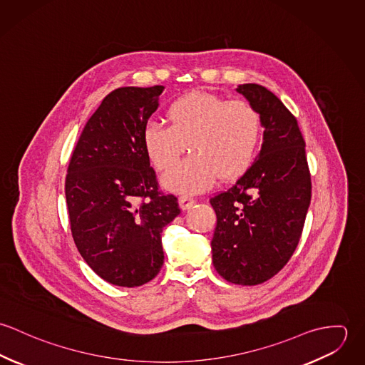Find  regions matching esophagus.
Segmentation results:
<instances>
[{
  "label": "esophagus",
  "instance_id": "obj_1",
  "mask_svg": "<svg viewBox=\"0 0 365 365\" xmlns=\"http://www.w3.org/2000/svg\"><path fill=\"white\" fill-rule=\"evenodd\" d=\"M197 201L192 198V197H188V195H182L178 198V204H180V208L182 210H187V209L191 208Z\"/></svg>",
  "mask_w": 365,
  "mask_h": 365
}]
</instances>
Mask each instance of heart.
Returning a JSON list of instances; mask_svg holds the SVG:
<instances>
[{
	"label": "heart",
	"instance_id": "heart-1",
	"mask_svg": "<svg viewBox=\"0 0 365 365\" xmlns=\"http://www.w3.org/2000/svg\"><path fill=\"white\" fill-rule=\"evenodd\" d=\"M170 126L143 129L146 155L157 170H168L188 145L192 156L165 173L163 185L175 192H200L215 180L243 174L256 156L261 135L257 109L247 101L191 93L167 108Z\"/></svg>",
	"mask_w": 365,
	"mask_h": 365
}]
</instances>
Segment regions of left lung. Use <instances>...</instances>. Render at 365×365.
<instances>
[{
	"mask_svg": "<svg viewBox=\"0 0 365 365\" xmlns=\"http://www.w3.org/2000/svg\"><path fill=\"white\" fill-rule=\"evenodd\" d=\"M236 90L260 113L262 145L236 182L210 198L217 219L212 261L226 281L257 285L292 257L312 184L297 118L262 86L242 84Z\"/></svg>",
	"mask_w": 365,
	"mask_h": 365,
	"instance_id": "8db88e82",
	"label": "left lung"
}]
</instances>
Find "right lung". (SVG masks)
<instances>
[{
    "label": "right lung",
    "instance_id": "1",
    "mask_svg": "<svg viewBox=\"0 0 365 365\" xmlns=\"http://www.w3.org/2000/svg\"><path fill=\"white\" fill-rule=\"evenodd\" d=\"M163 86L120 87L86 123L66 175L74 243L109 284L140 287L164 262L161 232L180 215L177 198L158 191L143 129Z\"/></svg>",
    "mask_w": 365,
    "mask_h": 365
}]
</instances>
